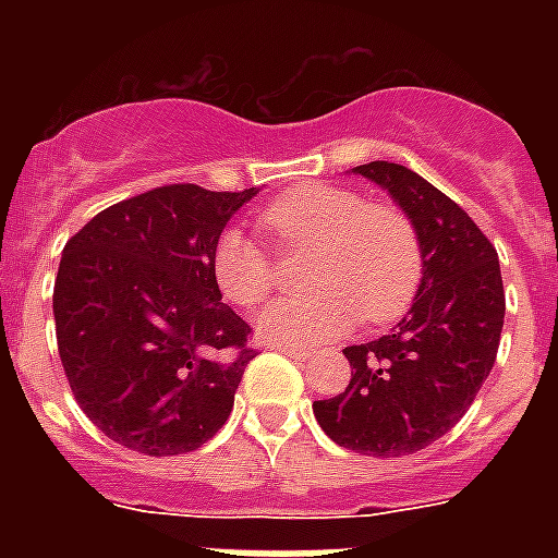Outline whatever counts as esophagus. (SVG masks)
<instances>
[{"label": "esophagus", "mask_w": 558, "mask_h": 558, "mask_svg": "<svg viewBox=\"0 0 558 558\" xmlns=\"http://www.w3.org/2000/svg\"><path fill=\"white\" fill-rule=\"evenodd\" d=\"M275 350L287 353V356H298V359L310 356V348H301V344H275Z\"/></svg>", "instance_id": "34e87169"}]
</instances>
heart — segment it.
<instances>
[{
    "label": "heart",
    "mask_w": 558,
    "mask_h": 558,
    "mask_svg": "<svg viewBox=\"0 0 558 558\" xmlns=\"http://www.w3.org/2000/svg\"><path fill=\"white\" fill-rule=\"evenodd\" d=\"M257 226L278 248L310 252L301 269L310 289L275 298L257 315V330L275 344L327 341L356 318L397 322L423 280V240L414 219L399 205L367 202L350 187H292L260 210ZM210 271L236 306L260 304L278 287L275 257L240 228L219 234Z\"/></svg>",
    "instance_id": "1"
}]
</instances>
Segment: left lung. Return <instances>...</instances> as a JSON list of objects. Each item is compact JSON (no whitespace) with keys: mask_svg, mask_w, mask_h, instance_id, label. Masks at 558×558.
I'll return each mask as SVG.
<instances>
[{"mask_svg":"<svg viewBox=\"0 0 558 558\" xmlns=\"http://www.w3.org/2000/svg\"><path fill=\"white\" fill-rule=\"evenodd\" d=\"M414 219L423 280L397 330L344 348L350 385L313 402L330 440L373 458H399L451 432L498 356L504 280L498 252L458 202L393 161L359 165Z\"/></svg>","mask_w":558,"mask_h":558,"instance_id":"obj_1","label":"left lung"}]
</instances>
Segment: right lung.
<instances>
[{
    "label": "right lung",
    "mask_w": 558,
    "mask_h": 558,
    "mask_svg": "<svg viewBox=\"0 0 558 558\" xmlns=\"http://www.w3.org/2000/svg\"><path fill=\"white\" fill-rule=\"evenodd\" d=\"M257 193L161 185L109 205L65 243L57 350L77 405L109 440L168 458L226 425L252 327L222 304L210 252Z\"/></svg>",
    "instance_id": "obj_1"
}]
</instances>
